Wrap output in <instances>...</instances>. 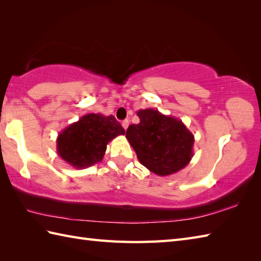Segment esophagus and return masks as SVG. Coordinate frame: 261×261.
I'll list each match as a JSON object with an SVG mask.
<instances>
[{
  "label": "esophagus",
  "instance_id": "esophagus-1",
  "mask_svg": "<svg viewBox=\"0 0 261 261\" xmlns=\"http://www.w3.org/2000/svg\"><path fill=\"white\" fill-rule=\"evenodd\" d=\"M122 126H123V129L124 130H126L127 129V126H129V120H123L122 121Z\"/></svg>",
  "mask_w": 261,
  "mask_h": 261
}]
</instances>
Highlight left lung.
I'll return each instance as SVG.
<instances>
[{
  "label": "left lung",
  "instance_id": "1",
  "mask_svg": "<svg viewBox=\"0 0 261 261\" xmlns=\"http://www.w3.org/2000/svg\"><path fill=\"white\" fill-rule=\"evenodd\" d=\"M140 122L129 125L126 139L141 165L158 176L173 175L190 164L194 154V135L181 120L158 110L137 112Z\"/></svg>",
  "mask_w": 261,
  "mask_h": 261
}]
</instances>
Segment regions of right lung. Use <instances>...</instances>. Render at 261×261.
I'll list each match as a JSON object with an SVG mask.
<instances>
[{
  "instance_id": "obj_1",
  "label": "right lung",
  "mask_w": 261,
  "mask_h": 261,
  "mask_svg": "<svg viewBox=\"0 0 261 261\" xmlns=\"http://www.w3.org/2000/svg\"><path fill=\"white\" fill-rule=\"evenodd\" d=\"M125 131L113 115L90 113L69 124L57 137V153L76 169L101 162L108 143Z\"/></svg>"
}]
</instances>
